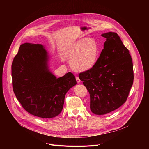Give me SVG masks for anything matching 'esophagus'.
I'll return each mask as SVG.
<instances>
[{"instance_id":"1","label":"esophagus","mask_w":149,"mask_h":149,"mask_svg":"<svg viewBox=\"0 0 149 149\" xmlns=\"http://www.w3.org/2000/svg\"><path fill=\"white\" fill-rule=\"evenodd\" d=\"M76 81H77V82H78V83H80L81 82V80H80V79H79V78L78 77H76Z\"/></svg>"}]
</instances>
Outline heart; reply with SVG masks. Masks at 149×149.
Wrapping results in <instances>:
<instances>
[{"mask_svg":"<svg viewBox=\"0 0 149 149\" xmlns=\"http://www.w3.org/2000/svg\"><path fill=\"white\" fill-rule=\"evenodd\" d=\"M99 47L95 40L81 38L69 45L65 51V57L71 62L72 69L83 72L91 69L96 63Z\"/></svg>","mask_w":149,"mask_h":149,"instance_id":"b5f03b06","label":"heart"}]
</instances>
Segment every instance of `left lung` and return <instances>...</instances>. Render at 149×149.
Wrapping results in <instances>:
<instances>
[{
    "label": "left lung",
    "instance_id": "1",
    "mask_svg": "<svg viewBox=\"0 0 149 149\" xmlns=\"http://www.w3.org/2000/svg\"><path fill=\"white\" fill-rule=\"evenodd\" d=\"M100 56L90 70L79 74L90 95V109L97 115L109 113L126 101L133 83V66L129 51L119 36L109 32Z\"/></svg>",
    "mask_w": 149,
    "mask_h": 149
}]
</instances>
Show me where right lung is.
<instances>
[{
  "instance_id": "obj_1",
  "label": "right lung",
  "mask_w": 149,
  "mask_h": 149,
  "mask_svg": "<svg viewBox=\"0 0 149 149\" xmlns=\"http://www.w3.org/2000/svg\"><path fill=\"white\" fill-rule=\"evenodd\" d=\"M49 61L43 45L25 43L20 45L12 64L16 98L29 113L44 118L61 113L66 93L77 84L71 72L57 78L49 69Z\"/></svg>"
}]
</instances>
